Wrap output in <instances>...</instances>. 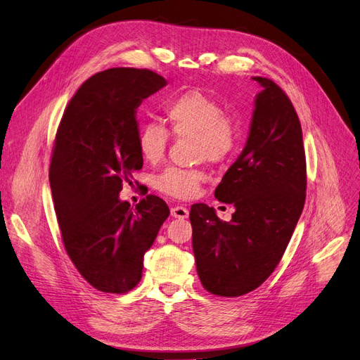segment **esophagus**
Segmentation results:
<instances>
[{"mask_svg":"<svg viewBox=\"0 0 360 360\" xmlns=\"http://www.w3.org/2000/svg\"><path fill=\"white\" fill-rule=\"evenodd\" d=\"M171 215L174 219H188L189 217V210L183 205L171 207Z\"/></svg>","mask_w":360,"mask_h":360,"instance_id":"1","label":"esophagus"}]
</instances>
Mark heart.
Instances as JSON below:
<instances>
[{
  "label": "heart",
  "instance_id": "heart-1",
  "mask_svg": "<svg viewBox=\"0 0 360 360\" xmlns=\"http://www.w3.org/2000/svg\"><path fill=\"white\" fill-rule=\"evenodd\" d=\"M164 115L170 131L177 137H195L199 158L220 162L236 148L238 130L214 96L200 90H188L169 98ZM169 132L158 122H146L137 133V149L149 164L160 162L167 150ZM205 181L204 171L167 167L155 177V188L172 198L191 199Z\"/></svg>",
  "mask_w": 360,
  "mask_h": 360
}]
</instances>
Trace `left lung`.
Returning a JSON list of instances; mask_svg holds the SVG:
<instances>
[{"instance_id":"1","label":"left lung","mask_w":360,"mask_h":360,"mask_svg":"<svg viewBox=\"0 0 360 360\" xmlns=\"http://www.w3.org/2000/svg\"><path fill=\"white\" fill-rule=\"evenodd\" d=\"M262 91L247 145L214 196L232 204L229 223L214 208L193 204L192 245L198 276L219 297L258 288L279 264L306 200V153L298 115L271 79L254 77Z\"/></svg>"}]
</instances>
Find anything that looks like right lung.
I'll list each match as a JSON object with an SVG mask.
<instances>
[{
  "instance_id": "1",
  "label": "right lung",
  "mask_w": 360,
  "mask_h": 360,
  "mask_svg": "<svg viewBox=\"0 0 360 360\" xmlns=\"http://www.w3.org/2000/svg\"><path fill=\"white\" fill-rule=\"evenodd\" d=\"M167 81L149 69L112 68L90 77L57 128L50 188L65 250L102 292L124 294L141 279L143 257L169 215L160 196L130 207L122 183L143 167L136 110Z\"/></svg>"
}]
</instances>
